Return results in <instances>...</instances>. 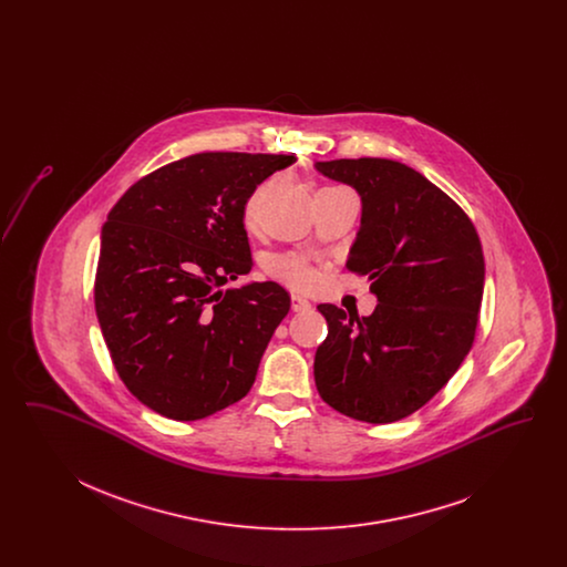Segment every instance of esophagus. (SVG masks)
Here are the masks:
<instances>
[{
  "label": "esophagus",
  "mask_w": 567,
  "mask_h": 567,
  "mask_svg": "<svg viewBox=\"0 0 567 567\" xmlns=\"http://www.w3.org/2000/svg\"><path fill=\"white\" fill-rule=\"evenodd\" d=\"M291 310L293 312H306V310H310V301L306 297L293 296L291 297Z\"/></svg>",
  "instance_id": "obj_1"
}]
</instances>
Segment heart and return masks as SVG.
Instances as JSON below:
<instances>
[{"label":"heart","mask_w":567,"mask_h":567,"mask_svg":"<svg viewBox=\"0 0 567 567\" xmlns=\"http://www.w3.org/2000/svg\"><path fill=\"white\" fill-rule=\"evenodd\" d=\"M268 189V183L261 185L259 189L255 190L244 208V220L246 225H252L257 218V208L261 202L264 190ZM268 274L271 278L280 280L282 285L296 289V291H310L317 287L319 282V271L315 270L308 259L299 252H285V255H276L268 264Z\"/></svg>","instance_id":"heart-1"}]
</instances>
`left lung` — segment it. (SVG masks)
<instances>
[{
    "instance_id": "left-lung-1",
    "label": "left lung",
    "mask_w": 567,
    "mask_h": 567,
    "mask_svg": "<svg viewBox=\"0 0 567 567\" xmlns=\"http://www.w3.org/2000/svg\"><path fill=\"white\" fill-rule=\"evenodd\" d=\"M359 190L361 229L347 268L372 280L377 310L321 303L327 338L315 357L323 402L365 423H393L427 404L472 349L485 255L472 218L440 187L391 159L319 162Z\"/></svg>"
}]
</instances>
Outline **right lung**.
I'll use <instances>...</instances> for the list:
<instances>
[{
    "instance_id": "right-lung-1",
    "label": "right lung",
    "mask_w": 567,
    "mask_h": 567,
    "mask_svg": "<svg viewBox=\"0 0 567 567\" xmlns=\"http://www.w3.org/2000/svg\"><path fill=\"white\" fill-rule=\"evenodd\" d=\"M291 155L199 153L123 193L102 229L95 312L130 393L197 421L250 391L291 297L278 282L220 287L252 268L244 206Z\"/></svg>"
}]
</instances>
